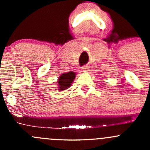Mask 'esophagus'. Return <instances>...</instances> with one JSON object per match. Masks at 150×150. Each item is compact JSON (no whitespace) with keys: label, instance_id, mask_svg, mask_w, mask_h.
Instances as JSON below:
<instances>
[{"label":"esophagus","instance_id":"obj_1","mask_svg":"<svg viewBox=\"0 0 150 150\" xmlns=\"http://www.w3.org/2000/svg\"><path fill=\"white\" fill-rule=\"evenodd\" d=\"M83 70L84 72H88V67L83 66Z\"/></svg>","mask_w":150,"mask_h":150}]
</instances>
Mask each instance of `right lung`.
<instances>
[{
    "label": "right lung",
    "mask_w": 150,
    "mask_h": 150,
    "mask_svg": "<svg viewBox=\"0 0 150 150\" xmlns=\"http://www.w3.org/2000/svg\"><path fill=\"white\" fill-rule=\"evenodd\" d=\"M75 75L76 74L74 72H68L60 75L58 78V81H57L58 90L62 91L69 88L73 83L74 79L75 78Z\"/></svg>",
    "instance_id": "right-lung-1"
}]
</instances>
